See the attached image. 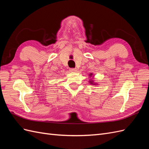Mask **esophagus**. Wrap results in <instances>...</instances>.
<instances>
[{
	"label": "esophagus",
	"instance_id": "34e87169",
	"mask_svg": "<svg viewBox=\"0 0 149 149\" xmlns=\"http://www.w3.org/2000/svg\"><path fill=\"white\" fill-rule=\"evenodd\" d=\"M70 71L71 72H72V73H74V72H76L77 70H76V68H71V69L70 70Z\"/></svg>",
	"mask_w": 149,
	"mask_h": 149
}]
</instances>
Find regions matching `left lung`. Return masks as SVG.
<instances>
[{
	"mask_svg": "<svg viewBox=\"0 0 149 149\" xmlns=\"http://www.w3.org/2000/svg\"><path fill=\"white\" fill-rule=\"evenodd\" d=\"M89 78H91V77H93V74L92 73H91L90 74H89ZM89 84H91L92 85H97V83H95L94 81V80L92 79H90L89 81Z\"/></svg>",
	"mask_w": 149,
	"mask_h": 149,
	"instance_id": "left-lung-1",
	"label": "left lung"
}]
</instances>
